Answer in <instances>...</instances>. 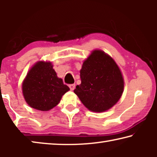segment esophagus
I'll use <instances>...</instances> for the list:
<instances>
[{"label": "esophagus", "mask_w": 157, "mask_h": 157, "mask_svg": "<svg viewBox=\"0 0 157 157\" xmlns=\"http://www.w3.org/2000/svg\"><path fill=\"white\" fill-rule=\"evenodd\" d=\"M69 88H70L71 91H73V90L75 89V84H70V85H69Z\"/></svg>", "instance_id": "obj_1"}]
</instances>
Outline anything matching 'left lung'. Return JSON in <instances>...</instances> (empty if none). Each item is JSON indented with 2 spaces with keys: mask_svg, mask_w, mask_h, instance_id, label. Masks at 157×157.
<instances>
[{
  "mask_svg": "<svg viewBox=\"0 0 157 157\" xmlns=\"http://www.w3.org/2000/svg\"><path fill=\"white\" fill-rule=\"evenodd\" d=\"M81 84L74 93L90 111L103 112L113 107L123 92L120 68L109 55L95 50L84 61L80 70Z\"/></svg>",
  "mask_w": 157,
  "mask_h": 157,
  "instance_id": "1",
  "label": "left lung"
}]
</instances>
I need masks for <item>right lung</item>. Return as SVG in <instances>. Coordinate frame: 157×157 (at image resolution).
I'll return each mask as SVG.
<instances>
[{"label": "right lung", "instance_id": "1", "mask_svg": "<svg viewBox=\"0 0 157 157\" xmlns=\"http://www.w3.org/2000/svg\"><path fill=\"white\" fill-rule=\"evenodd\" d=\"M51 62H39L29 71L23 82L26 102L35 109L49 111L60 102L69 87L57 78Z\"/></svg>", "mask_w": 157, "mask_h": 157}]
</instances>
